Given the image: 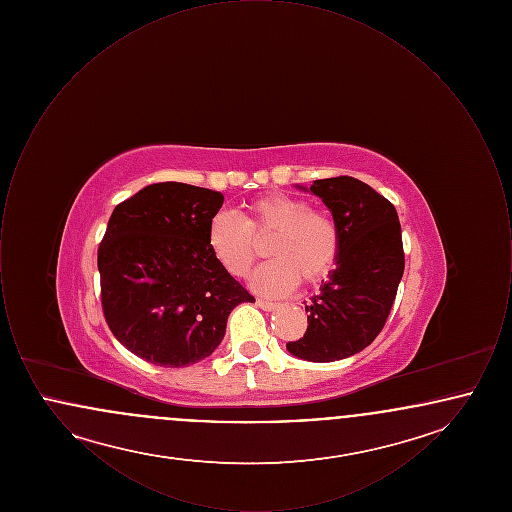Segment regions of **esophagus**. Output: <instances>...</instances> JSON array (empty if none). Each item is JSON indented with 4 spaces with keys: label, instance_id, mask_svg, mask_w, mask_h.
<instances>
[{
    "label": "esophagus",
    "instance_id": "obj_1",
    "mask_svg": "<svg viewBox=\"0 0 512 512\" xmlns=\"http://www.w3.org/2000/svg\"><path fill=\"white\" fill-rule=\"evenodd\" d=\"M257 305H259L263 311H274V309L278 307V303L267 301V299H257Z\"/></svg>",
    "mask_w": 512,
    "mask_h": 512
}]
</instances>
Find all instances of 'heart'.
<instances>
[{
  "instance_id": "obj_1",
  "label": "heart",
  "mask_w": 512,
  "mask_h": 512,
  "mask_svg": "<svg viewBox=\"0 0 512 512\" xmlns=\"http://www.w3.org/2000/svg\"><path fill=\"white\" fill-rule=\"evenodd\" d=\"M268 240L272 261L259 268L251 284L257 292L284 295L299 280L315 286L328 278L340 259L341 232L336 219L311 201L288 194L257 197L245 205L242 217L215 215L207 228L213 257L232 276L244 278L259 257L257 240Z\"/></svg>"
}]
</instances>
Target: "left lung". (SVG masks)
I'll return each mask as SVG.
<instances>
[{
	"instance_id": "1",
	"label": "left lung",
	"mask_w": 512,
	"mask_h": 512,
	"mask_svg": "<svg viewBox=\"0 0 512 512\" xmlns=\"http://www.w3.org/2000/svg\"><path fill=\"white\" fill-rule=\"evenodd\" d=\"M341 232L340 259L330 280L305 305L307 332L288 341L305 361L332 363L363 351L382 332L405 270L397 211L384 195L353 176L315 180Z\"/></svg>"
}]
</instances>
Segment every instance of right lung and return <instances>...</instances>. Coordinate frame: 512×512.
<instances>
[{
    "label": "right lung",
    "mask_w": 512,
    "mask_h": 512,
    "mask_svg": "<svg viewBox=\"0 0 512 512\" xmlns=\"http://www.w3.org/2000/svg\"><path fill=\"white\" fill-rule=\"evenodd\" d=\"M224 195L159 182L119 203L98 247L101 309L151 365H194L219 345L232 309L255 297L220 265L207 228Z\"/></svg>",
    "instance_id": "1"
}]
</instances>
